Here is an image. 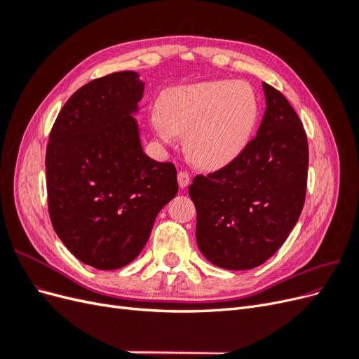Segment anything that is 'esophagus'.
<instances>
[{
	"label": "esophagus",
	"instance_id": "obj_1",
	"mask_svg": "<svg viewBox=\"0 0 359 359\" xmlns=\"http://www.w3.org/2000/svg\"><path fill=\"white\" fill-rule=\"evenodd\" d=\"M177 178H178V184H180V187L181 189H186L189 184H190V175L187 172H184V170H180L178 172V175H177Z\"/></svg>",
	"mask_w": 359,
	"mask_h": 359
}]
</instances>
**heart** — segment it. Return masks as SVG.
<instances>
[{"mask_svg":"<svg viewBox=\"0 0 359 359\" xmlns=\"http://www.w3.org/2000/svg\"><path fill=\"white\" fill-rule=\"evenodd\" d=\"M256 119L257 100L252 86L208 81L163 93L151 121L168 142L186 133L184 145L198 165L220 168L243 153Z\"/></svg>","mask_w":359,"mask_h":359,"instance_id":"heart-1","label":"heart"}]
</instances>
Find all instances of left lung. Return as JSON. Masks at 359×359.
<instances>
[{
	"label": "left lung",
	"instance_id": "left-lung-1",
	"mask_svg": "<svg viewBox=\"0 0 359 359\" xmlns=\"http://www.w3.org/2000/svg\"><path fill=\"white\" fill-rule=\"evenodd\" d=\"M262 86L266 109L256 137L229 165L198 175L189 187L198 247L224 269L262 265L283 245L306 201V130L286 97Z\"/></svg>",
	"mask_w": 359,
	"mask_h": 359
}]
</instances>
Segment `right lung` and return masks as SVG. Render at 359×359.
I'll use <instances>...</instances> for the list:
<instances>
[{
  "mask_svg": "<svg viewBox=\"0 0 359 359\" xmlns=\"http://www.w3.org/2000/svg\"><path fill=\"white\" fill-rule=\"evenodd\" d=\"M145 83L116 72L76 91L60 111L46 149L53 229L81 262L128 265L145 247L160 210L177 196V169L149 158L135 119Z\"/></svg>",
  "mask_w": 359,
  "mask_h": 359,
  "instance_id": "obj_1",
  "label": "right lung"
}]
</instances>
